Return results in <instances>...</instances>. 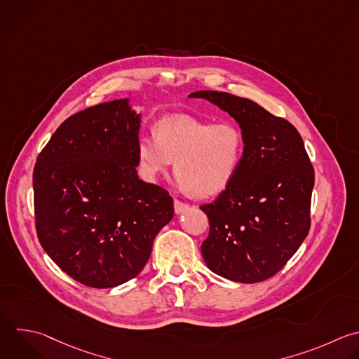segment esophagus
Here are the masks:
<instances>
[{
    "label": "esophagus",
    "mask_w": 359,
    "mask_h": 359,
    "mask_svg": "<svg viewBox=\"0 0 359 359\" xmlns=\"http://www.w3.org/2000/svg\"><path fill=\"white\" fill-rule=\"evenodd\" d=\"M188 205L187 203H182L181 201H178V199H174V210H175V213L177 215H181V213H184L185 210H188Z\"/></svg>",
    "instance_id": "esophagus-1"
}]
</instances>
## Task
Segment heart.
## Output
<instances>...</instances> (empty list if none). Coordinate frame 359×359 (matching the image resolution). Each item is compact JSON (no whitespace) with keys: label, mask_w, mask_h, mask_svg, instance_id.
Returning <instances> with one entry per match:
<instances>
[{"label":"heart","mask_w":359,"mask_h":359,"mask_svg":"<svg viewBox=\"0 0 359 359\" xmlns=\"http://www.w3.org/2000/svg\"><path fill=\"white\" fill-rule=\"evenodd\" d=\"M154 133L156 137L142 136L137 142L139 168L146 181L156 182L175 163L180 189L210 198L236 177L244 151V137L236 125L170 116L156 125Z\"/></svg>","instance_id":"obj_1"}]
</instances>
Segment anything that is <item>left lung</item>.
Segmentation results:
<instances>
[{
  "instance_id": "obj_1",
  "label": "left lung",
  "mask_w": 359,
  "mask_h": 359,
  "mask_svg": "<svg viewBox=\"0 0 359 359\" xmlns=\"http://www.w3.org/2000/svg\"><path fill=\"white\" fill-rule=\"evenodd\" d=\"M240 126L244 151L231 184L212 203L209 236L201 250L208 268L233 282L255 283L275 275L310 229L314 171L299 132L251 100L195 91Z\"/></svg>"
}]
</instances>
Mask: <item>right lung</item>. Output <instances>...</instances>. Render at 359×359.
Returning a JSON list of instances; mask_svg holds the SVG:
<instances>
[{"label": "right lung", "instance_id": "right-lung-1", "mask_svg": "<svg viewBox=\"0 0 359 359\" xmlns=\"http://www.w3.org/2000/svg\"><path fill=\"white\" fill-rule=\"evenodd\" d=\"M142 114L129 98L87 108L53 133L34 170L39 241L69 276L115 287L142 272L172 198L137 175Z\"/></svg>", "mask_w": 359, "mask_h": 359}]
</instances>
